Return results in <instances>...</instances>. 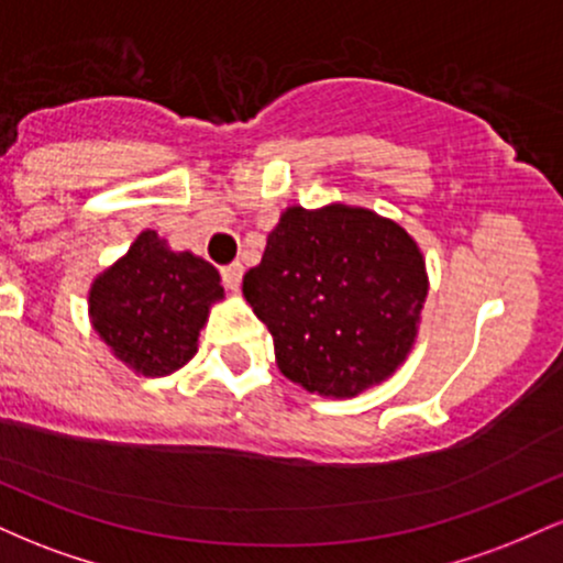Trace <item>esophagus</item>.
<instances>
[{"label": "esophagus", "mask_w": 563, "mask_h": 563, "mask_svg": "<svg viewBox=\"0 0 563 563\" xmlns=\"http://www.w3.org/2000/svg\"><path fill=\"white\" fill-rule=\"evenodd\" d=\"M222 280L230 290H238V286H241V280H243V264L232 262V264H228V267H222Z\"/></svg>", "instance_id": "34e87169"}]
</instances>
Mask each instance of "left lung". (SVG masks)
<instances>
[{"instance_id": "obj_1", "label": "left lung", "mask_w": 563, "mask_h": 563, "mask_svg": "<svg viewBox=\"0 0 563 563\" xmlns=\"http://www.w3.org/2000/svg\"><path fill=\"white\" fill-rule=\"evenodd\" d=\"M243 296L273 333L283 376L352 399L405 365L429 273L421 245L389 217L341 200L288 206L243 275Z\"/></svg>"}]
</instances>
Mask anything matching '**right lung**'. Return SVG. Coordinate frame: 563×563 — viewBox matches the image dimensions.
<instances>
[{
    "label": "right lung",
    "mask_w": 563,
    "mask_h": 563,
    "mask_svg": "<svg viewBox=\"0 0 563 563\" xmlns=\"http://www.w3.org/2000/svg\"><path fill=\"white\" fill-rule=\"evenodd\" d=\"M224 301L222 277L192 251H172L142 230L124 256L95 275L89 322L134 376L164 378L190 363L211 307Z\"/></svg>",
    "instance_id": "add662e5"
}]
</instances>
